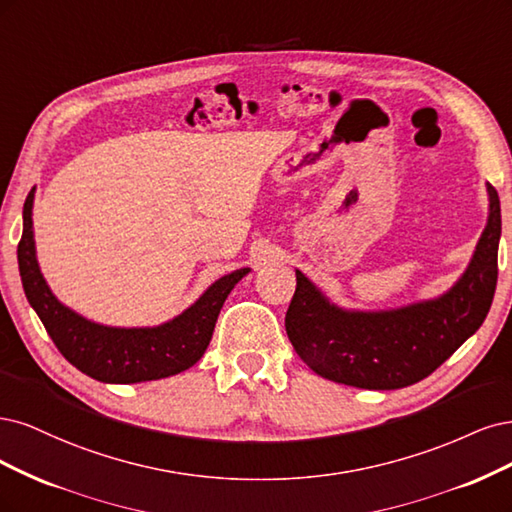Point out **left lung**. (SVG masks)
Returning a JSON list of instances; mask_svg holds the SVG:
<instances>
[{
	"instance_id": "left-lung-1",
	"label": "left lung",
	"mask_w": 512,
	"mask_h": 512,
	"mask_svg": "<svg viewBox=\"0 0 512 512\" xmlns=\"http://www.w3.org/2000/svg\"><path fill=\"white\" fill-rule=\"evenodd\" d=\"M489 219L464 276L436 300L395 310L355 312L329 304L295 270V293L285 327L306 364L319 376L359 389H402L440 368L483 325L498 283L502 214L487 183Z\"/></svg>"
}]
</instances>
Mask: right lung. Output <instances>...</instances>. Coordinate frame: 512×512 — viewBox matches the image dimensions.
Returning a JSON list of instances; mask_svg holds the SVG:
<instances>
[{
    "label": "right lung",
    "instance_id": "obj_1",
    "mask_svg": "<svg viewBox=\"0 0 512 512\" xmlns=\"http://www.w3.org/2000/svg\"><path fill=\"white\" fill-rule=\"evenodd\" d=\"M34 189L23 206V236L19 242V272L27 300L38 312L48 336L74 368L102 383L157 381L183 372L208 349L223 302L249 268L236 270L212 283L183 315L159 327H106L65 308L40 274L34 246Z\"/></svg>",
    "mask_w": 512,
    "mask_h": 512
}]
</instances>
